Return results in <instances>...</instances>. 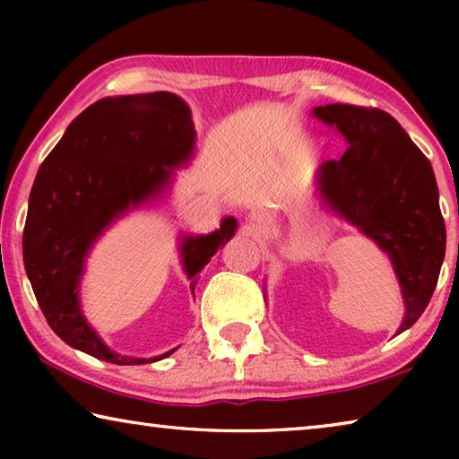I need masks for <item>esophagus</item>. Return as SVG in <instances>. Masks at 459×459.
<instances>
[{"label":"esophagus","instance_id":"34e87169","mask_svg":"<svg viewBox=\"0 0 459 459\" xmlns=\"http://www.w3.org/2000/svg\"><path fill=\"white\" fill-rule=\"evenodd\" d=\"M251 221H253V222L261 221V214H259V212H253V214H251Z\"/></svg>","mask_w":459,"mask_h":459}]
</instances>
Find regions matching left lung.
Masks as SVG:
<instances>
[{
    "mask_svg": "<svg viewBox=\"0 0 459 459\" xmlns=\"http://www.w3.org/2000/svg\"><path fill=\"white\" fill-rule=\"evenodd\" d=\"M314 115L348 139L340 160L322 166V194L333 211L388 253L411 328L425 312L446 257V224L433 168L399 121L377 107L333 103Z\"/></svg>",
    "mask_w": 459,
    "mask_h": 459,
    "instance_id": "8db88e82",
    "label": "left lung"
}]
</instances>
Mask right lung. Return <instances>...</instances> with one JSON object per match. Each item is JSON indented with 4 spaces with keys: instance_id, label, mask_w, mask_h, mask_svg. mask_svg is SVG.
<instances>
[{
    "instance_id": "obj_1",
    "label": "right lung",
    "mask_w": 459,
    "mask_h": 459,
    "mask_svg": "<svg viewBox=\"0 0 459 459\" xmlns=\"http://www.w3.org/2000/svg\"><path fill=\"white\" fill-rule=\"evenodd\" d=\"M190 108L172 92L100 99L76 117L36 174L24 227V265L50 328L68 346L113 364L126 359L100 342L79 307V279L89 248L115 216L158 194L178 164L190 158ZM224 219L206 237L184 238L182 255L192 291L198 271L235 235Z\"/></svg>"
}]
</instances>
